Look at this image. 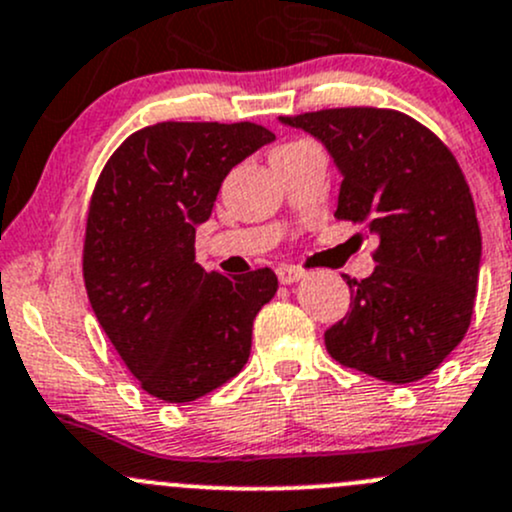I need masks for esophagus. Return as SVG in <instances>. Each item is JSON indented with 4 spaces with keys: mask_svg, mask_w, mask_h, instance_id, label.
<instances>
[{
    "mask_svg": "<svg viewBox=\"0 0 512 512\" xmlns=\"http://www.w3.org/2000/svg\"><path fill=\"white\" fill-rule=\"evenodd\" d=\"M277 277H279V282H282V284H294V282H299L301 277H304V272H301L299 267L282 265V267H277Z\"/></svg>",
    "mask_w": 512,
    "mask_h": 512,
    "instance_id": "34e87169",
    "label": "esophagus"
}]
</instances>
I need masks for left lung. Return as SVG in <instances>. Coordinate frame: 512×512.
Segmentation results:
<instances>
[{"mask_svg":"<svg viewBox=\"0 0 512 512\" xmlns=\"http://www.w3.org/2000/svg\"><path fill=\"white\" fill-rule=\"evenodd\" d=\"M319 139L341 171L338 220L378 238L370 277L351 279V311L324 333L346 368L414 383L466 336L481 267V230L459 161L410 115L336 107L279 117Z\"/></svg>","mask_w":512,"mask_h":512,"instance_id":"1","label":"left lung"}]
</instances>
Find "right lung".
Segmentation results:
<instances>
[{"instance_id":"obj_1","label":"right lung","mask_w":512,"mask_h":512,"mask_svg":"<svg viewBox=\"0 0 512 512\" xmlns=\"http://www.w3.org/2000/svg\"><path fill=\"white\" fill-rule=\"evenodd\" d=\"M272 139L252 122H159L129 134L95 184L83 245L90 306L159 400H198L250 358L252 321L277 274L206 272L193 245L230 169Z\"/></svg>"}]
</instances>
